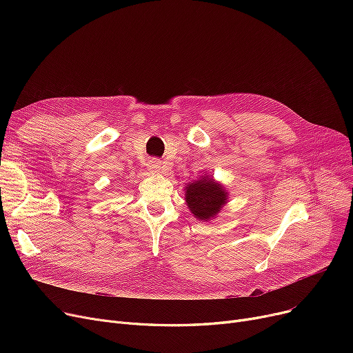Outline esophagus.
<instances>
[{"mask_svg":"<svg viewBox=\"0 0 353 353\" xmlns=\"http://www.w3.org/2000/svg\"><path fill=\"white\" fill-rule=\"evenodd\" d=\"M147 169L150 170L152 173H161L163 172V164H161L160 160L152 159V160H148V163H147Z\"/></svg>","mask_w":353,"mask_h":353,"instance_id":"esophagus-1","label":"esophagus"}]
</instances>
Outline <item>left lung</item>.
Wrapping results in <instances>:
<instances>
[{
	"label": "left lung",
	"instance_id": "1",
	"mask_svg": "<svg viewBox=\"0 0 353 353\" xmlns=\"http://www.w3.org/2000/svg\"><path fill=\"white\" fill-rule=\"evenodd\" d=\"M184 200L196 220L209 221L214 219L229 203V193L223 184L205 174L184 184Z\"/></svg>",
	"mask_w": 353,
	"mask_h": 353
}]
</instances>
